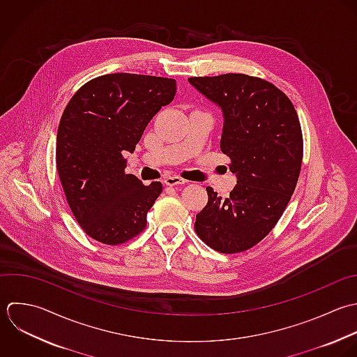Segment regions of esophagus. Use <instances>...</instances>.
Returning a JSON list of instances; mask_svg holds the SVG:
<instances>
[{
    "mask_svg": "<svg viewBox=\"0 0 357 357\" xmlns=\"http://www.w3.org/2000/svg\"><path fill=\"white\" fill-rule=\"evenodd\" d=\"M164 183H165L167 186H175V185H185L186 181H185L183 178L178 176V175H169V176H167V178L164 179Z\"/></svg>",
    "mask_w": 357,
    "mask_h": 357,
    "instance_id": "obj_1",
    "label": "esophagus"
}]
</instances>
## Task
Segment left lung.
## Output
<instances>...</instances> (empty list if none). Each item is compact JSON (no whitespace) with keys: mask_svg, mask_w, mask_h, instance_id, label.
Wrapping results in <instances>:
<instances>
[{"mask_svg":"<svg viewBox=\"0 0 357 357\" xmlns=\"http://www.w3.org/2000/svg\"><path fill=\"white\" fill-rule=\"evenodd\" d=\"M189 82L221 108V151L238 176L227 199L207 188L195 229L211 249L241 253L271 232L295 192L303 160L301 122L288 96L264 79L225 73Z\"/></svg>","mask_w":357,"mask_h":357,"instance_id":"8db88e82","label":"left lung"}]
</instances>
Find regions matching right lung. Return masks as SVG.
I'll use <instances>...</instances> for the list:
<instances>
[{
    "instance_id": "obj_1",
    "label": "right lung",
    "mask_w": 357,
    "mask_h": 357,
    "mask_svg": "<svg viewBox=\"0 0 357 357\" xmlns=\"http://www.w3.org/2000/svg\"><path fill=\"white\" fill-rule=\"evenodd\" d=\"M176 93L175 79L108 73L89 80L69 100L56 133L55 162L68 204L82 229L114 246L137 236L162 192L125 174L151 118Z\"/></svg>"
}]
</instances>
